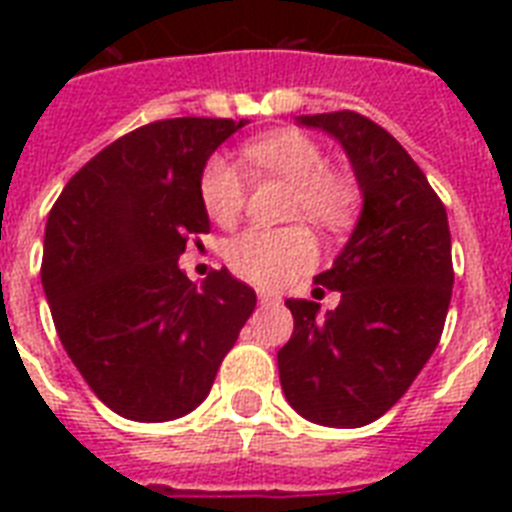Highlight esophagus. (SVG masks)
I'll list each match as a JSON object with an SVG mask.
<instances>
[{"label":"esophagus","mask_w":512,"mask_h":512,"mask_svg":"<svg viewBox=\"0 0 512 512\" xmlns=\"http://www.w3.org/2000/svg\"><path fill=\"white\" fill-rule=\"evenodd\" d=\"M257 300H260V305H279L281 303V297L279 295H273V292H257Z\"/></svg>","instance_id":"obj_1"}]
</instances>
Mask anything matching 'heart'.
Segmentation results:
<instances>
[{"label":"heart","instance_id":"obj_1","mask_svg":"<svg viewBox=\"0 0 512 512\" xmlns=\"http://www.w3.org/2000/svg\"><path fill=\"white\" fill-rule=\"evenodd\" d=\"M241 154L257 175L284 177L295 185V217H311L324 228L340 231L356 215V185L340 172L327 170V154L311 135L300 130L268 132L244 143ZM199 191L207 215L217 223H231L247 201V180L225 156H212L201 170ZM225 260L241 279L257 287H281L316 265L319 239L305 225H255L225 244Z\"/></svg>","mask_w":512,"mask_h":512}]
</instances>
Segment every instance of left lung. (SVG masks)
I'll return each mask as SVG.
<instances>
[{
  "label": "left lung",
  "instance_id": "8db88e82",
  "mask_svg": "<svg viewBox=\"0 0 512 512\" xmlns=\"http://www.w3.org/2000/svg\"><path fill=\"white\" fill-rule=\"evenodd\" d=\"M348 154L364 209L335 265L316 284L340 292L319 303L287 300L295 332L279 350L284 396L305 420L361 428L388 412L420 374L452 300V236L444 201L388 130L356 111L297 116Z\"/></svg>",
  "mask_w": 512,
  "mask_h": 512
}]
</instances>
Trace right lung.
Masks as SVG:
<instances>
[{
	"instance_id": "right-lung-1",
	"label": "right lung",
	"mask_w": 512,
	"mask_h": 512,
	"mask_svg": "<svg viewBox=\"0 0 512 512\" xmlns=\"http://www.w3.org/2000/svg\"><path fill=\"white\" fill-rule=\"evenodd\" d=\"M244 124L183 116L138 127L92 156L50 209L52 321L92 393L127 420L193 412L255 311V289L228 268L201 287L177 268L188 239L209 233L201 170Z\"/></svg>"
}]
</instances>
